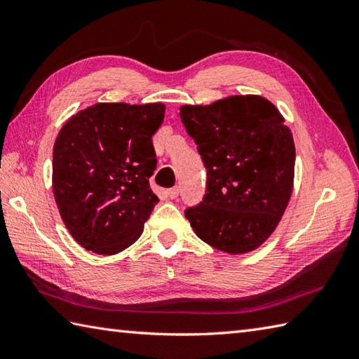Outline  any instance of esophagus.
Masks as SVG:
<instances>
[{"mask_svg": "<svg viewBox=\"0 0 359 359\" xmlns=\"http://www.w3.org/2000/svg\"><path fill=\"white\" fill-rule=\"evenodd\" d=\"M166 194H168V197H170V199H175V197L179 196V187H174V188H170L166 191Z\"/></svg>", "mask_w": 359, "mask_h": 359, "instance_id": "34e87169", "label": "esophagus"}]
</instances>
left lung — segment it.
<instances>
[{"instance_id":"8db88e82","label":"left lung","mask_w":359,"mask_h":359,"mask_svg":"<svg viewBox=\"0 0 359 359\" xmlns=\"http://www.w3.org/2000/svg\"><path fill=\"white\" fill-rule=\"evenodd\" d=\"M207 168V196L185 211L197 238L228 255L255 251L270 238L294 185L292 129L262 95H230L180 108Z\"/></svg>"}]
</instances>
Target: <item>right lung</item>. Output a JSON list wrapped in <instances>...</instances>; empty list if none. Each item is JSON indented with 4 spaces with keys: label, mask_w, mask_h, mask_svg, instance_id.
Returning <instances> with one entry per match:
<instances>
[{
    "label": "right lung",
    "mask_w": 359,
    "mask_h": 359,
    "mask_svg": "<svg viewBox=\"0 0 359 359\" xmlns=\"http://www.w3.org/2000/svg\"><path fill=\"white\" fill-rule=\"evenodd\" d=\"M163 103H95L60 129L52 189L63 222L83 248L111 256L140 238L158 197L149 188L157 158L151 137Z\"/></svg>",
    "instance_id": "right-lung-1"
}]
</instances>
